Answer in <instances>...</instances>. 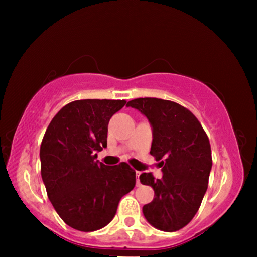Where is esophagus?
Returning <instances> with one entry per match:
<instances>
[{"label": "esophagus", "instance_id": "34e87169", "mask_svg": "<svg viewBox=\"0 0 257 257\" xmlns=\"http://www.w3.org/2000/svg\"><path fill=\"white\" fill-rule=\"evenodd\" d=\"M141 171H136V176H137V181H136V186L137 187H139V186H141L142 184H141V181H139V176H141Z\"/></svg>", "mask_w": 257, "mask_h": 257}]
</instances>
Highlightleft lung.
<instances>
[{
    "label": "left lung",
    "mask_w": 257,
    "mask_h": 257,
    "mask_svg": "<svg viewBox=\"0 0 257 257\" xmlns=\"http://www.w3.org/2000/svg\"><path fill=\"white\" fill-rule=\"evenodd\" d=\"M141 111L153 128L151 155L162 167V179L142 173L143 185L153 187L154 198L143 206L149 222L162 231L186 227L196 214L206 193L212 168L208 137L198 119L176 102L155 97L127 103Z\"/></svg>",
    "instance_id": "1"
}]
</instances>
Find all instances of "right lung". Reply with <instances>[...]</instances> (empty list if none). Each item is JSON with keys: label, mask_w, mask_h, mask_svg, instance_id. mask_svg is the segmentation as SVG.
Returning a JSON list of instances; mask_svg holds the SVG:
<instances>
[{"label": "right lung", "mask_w": 257, "mask_h": 257, "mask_svg": "<svg viewBox=\"0 0 257 257\" xmlns=\"http://www.w3.org/2000/svg\"><path fill=\"white\" fill-rule=\"evenodd\" d=\"M124 99H78L64 105L47 127L41 144V173L47 196L69 227L84 232L112 221L123 195L136 185L125 162L106 167L96 152L107 145L111 116Z\"/></svg>", "instance_id": "right-lung-1"}]
</instances>
